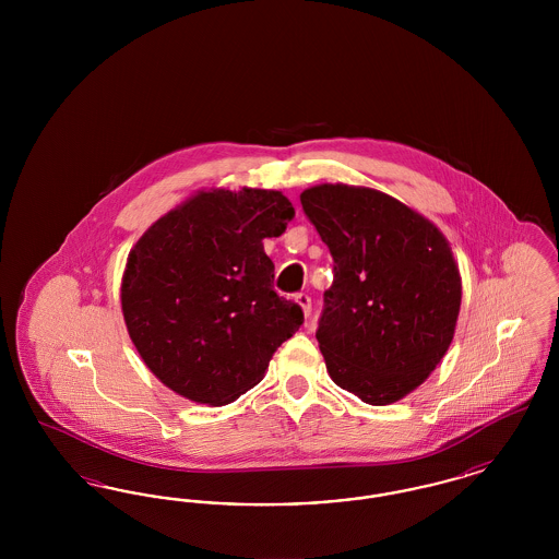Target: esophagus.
<instances>
[{"mask_svg": "<svg viewBox=\"0 0 559 559\" xmlns=\"http://www.w3.org/2000/svg\"><path fill=\"white\" fill-rule=\"evenodd\" d=\"M295 301L299 304L304 317H310V312H312V299H310V295H308V293H297V295H295Z\"/></svg>", "mask_w": 559, "mask_h": 559, "instance_id": "obj_1", "label": "esophagus"}]
</instances>
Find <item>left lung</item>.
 <instances>
[{
  "label": "left lung",
  "instance_id": "8db88e82",
  "mask_svg": "<svg viewBox=\"0 0 559 559\" xmlns=\"http://www.w3.org/2000/svg\"><path fill=\"white\" fill-rule=\"evenodd\" d=\"M301 207L333 255L320 352L331 379L372 406L419 388L451 346L461 276L444 235L399 199L320 185Z\"/></svg>",
  "mask_w": 559,
  "mask_h": 559
}]
</instances>
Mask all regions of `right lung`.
<instances>
[{"mask_svg":"<svg viewBox=\"0 0 559 559\" xmlns=\"http://www.w3.org/2000/svg\"><path fill=\"white\" fill-rule=\"evenodd\" d=\"M278 190L212 188L159 217L133 245L121 310L133 346L160 383L222 406L264 379L276 347L301 326L272 289L264 239L292 222Z\"/></svg>","mask_w":559,"mask_h":559,"instance_id":"obj_1","label":"right lung"}]
</instances>
